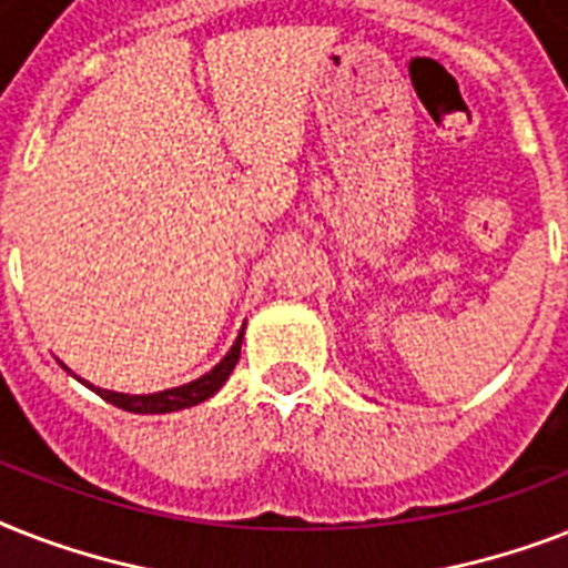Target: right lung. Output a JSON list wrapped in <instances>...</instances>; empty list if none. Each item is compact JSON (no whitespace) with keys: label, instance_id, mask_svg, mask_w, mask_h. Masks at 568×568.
Segmentation results:
<instances>
[{"label":"right lung","instance_id":"add662e5","mask_svg":"<svg viewBox=\"0 0 568 568\" xmlns=\"http://www.w3.org/2000/svg\"><path fill=\"white\" fill-rule=\"evenodd\" d=\"M241 338H244V329H241V336L235 338V345L226 356H223L221 363L214 365L212 372L203 374L194 383H185V386L168 388V392H155V395H120V392H109V388H97V395L102 400H109V404L120 406V409H126V413H173V409H185V406H194L205 397H212L217 388L223 386V379L230 377L235 363H239L241 356ZM93 388V386H91Z\"/></svg>","mask_w":568,"mask_h":568}]
</instances>
